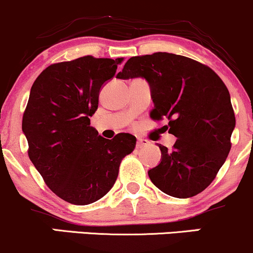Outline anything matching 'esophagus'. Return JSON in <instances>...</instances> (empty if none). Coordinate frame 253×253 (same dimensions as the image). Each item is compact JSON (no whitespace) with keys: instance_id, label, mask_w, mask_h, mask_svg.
I'll return each instance as SVG.
<instances>
[{"instance_id":"1","label":"esophagus","mask_w":253,"mask_h":253,"mask_svg":"<svg viewBox=\"0 0 253 253\" xmlns=\"http://www.w3.org/2000/svg\"><path fill=\"white\" fill-rule=\"evenodd\" d=\"M150 141L148 139H144V138H138L137 140V148H143V146L149 145Z\"/></svg>"}]
</instances>
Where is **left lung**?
<instances>
[{"mask_svg":"<svg viewBox=\"0 0 253 253\" xmlns=\"http://www.w3.org/2000/svg\"><path fill=\"white\" fill-rule=\"evenodd\" d=\"M145 78L151 86L152 120L168 119L173 149L148 171L152 184L176 198H190L213 181L228 156L235 115L229 91L211 68L181 55L133 56L116 78Z\"/></svg>","mask_w":253,"mask_h":253,"instance_id":"1","label":"left lung"}]
</instances>
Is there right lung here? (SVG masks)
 Here are the masks:
<instances>
[{
  "instance_id": "1",
  "label": "right lung",
  "mask_w": 253,
  "mask_h": 253,
  "mask_svg": "<svg viewBox=\"0 0 253 253\" xmlns=\"http://www.w3.org/2000/svg\"><path fill=\"white\" fill-rule=\"evenodd\" d=\"M122 61L87 55L52 63L31 87L23 116L29 157L50 190L71 204L87 205L105 196L122 158L135 148L129 133L110 140L90 126L99 90Z\"/></svg>"
}]
</instances>
